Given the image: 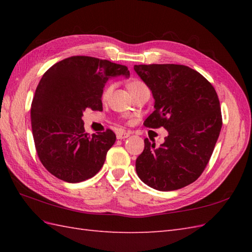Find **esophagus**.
Here are the masks:
<instances>
[{
    "mask_svg": "<svg viewBox=\"0 0 252 252\" xmlns=\"http://www.w3.org/2000/svg\"><path fill=\"white\" fill-rule=\"evenodd\" d=\"M129 136H130L129 132H126V131H118L117 132L118 140H125V138H127Z\"/></svg>",
    "mask_w": 252,
    "mask_h": 252,
    "instance_id": "34e87169",
    "label": "esophagus"
}]
</instances>
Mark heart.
<instances>
[{"label": "heart", "instance_id": "1", "mask_svg": "<svg viewBox=\"0 0 252 252\" xmlns=\"http://www.w3.org/2000/svg\"><path fill=\"white\" fill-rule=\"evenodd\" d=\"M142 85H144V83L141 81V80H137V79H133L131 81L127 83V89H129L130 92H134L135 90H137L138 88H141ZM112 90H114V84H107L106 87L104 88V90L101 91V99L106 100L108 99V97L110 96Z\"/></svg>", "mask_w": 252, "mask_h": 252}]
</instances>
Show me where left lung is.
I'll list each match as a JSON object with an SVG mask.
<instances>
[{
  "label": "left lung",
  "mask_w": 252,
  "mask_h": 252,
  "mask_svg": "<svg viewBox=\"0 0 252 252\" xmlns=\"http://www.w3.org/2000/svg\"><path fill=\"white\" fill-rule=\"evenodd\" d=\"M134 70L155 98V110L144 126L168 131L159 147L144 140L136 173L157 190L180 189L199 178L215 149L222 127L218 94L205 77L187 66L153 63L135 65Z\"/></svg>",
  "instance_id": "8db88e82"
}]
</instances>
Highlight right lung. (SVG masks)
Listing matches in <instances>:
<instances>
[{
  "label": "right lung",
  "mask_w": 252,
  "mask_h": 252,
  "mask_svg": "<svg viewBox=\"0 0 252 252\" xmlns=\"http://www.w3.org/2000/svg\"><path fill=\"white\" fill-rule=\"evenodd\" d=\"M130 76L126 66L90 56L56 63L37 84L31 104V126L36 154L57 179L79 183L98 172L116 142L110 129L85 133L87 108L103 110L101 91L110 77Z\"/></svg>",
  "instance_id": "right-lung-1"
}]
</instances>
